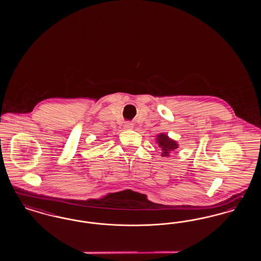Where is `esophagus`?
<instances>
[{
	"label": "esophagus",
	"instance_id": "34e87169",
	"mask_svg": "<svg viewBox=\"0 0 261 261\" xmlns=\"http://www.w3.org/2000/svg\"><path fill=\"white\" fill-rule=\"evenodd\" d=\"M124 127L126 129H132V128L134 127V124H133V123H131V122H126V123H125Z\"/></svg>",
	"mask_w": 261,
	"mask_h": 261
}]
</instances>
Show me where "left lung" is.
I'll return each mask as SVG.
<instances>
[{"label": "left lung", "mask_w": 261, "mask_h": 261, "mask_svg": "<svg viewBox=\"0 0 261 261\" xmlns=\"http://www.w3.org/2000/svg\"><path fill=\"white\" fill-rule=\"evenodd\" d=\"M155 141H156L159 147L162 149V158L169 156L170 153L175 149H178V147H179L177 141L169 138L168 135L165 133H160L155 138Z\"/></svg>", "instance_id": "obj_1"}]
</instances>
